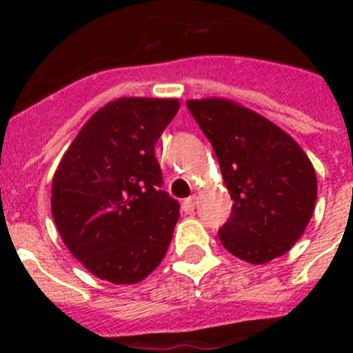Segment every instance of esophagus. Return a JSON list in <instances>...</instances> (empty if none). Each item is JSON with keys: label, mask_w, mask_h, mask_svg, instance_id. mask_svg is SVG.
<instances>
[{"label": "esophagus", "mask_w": 353, "mask_h": 353, "mask_svg": "<svg viewBox=\"0 0 353 353\" xmlns=\"http://www.w3.org/2000/svg\"><path fill=\"white\" fill-rule=\"evenodd\" d=\"M196 203H198V198H196V196L185 199V201H183V205H181L183 212H187V214H190V212H192V210L196 209Z\"/></svg>", "instance_id": "34e87169"}]
</instances>
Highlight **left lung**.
<instances>
[{"label": "left lung", "mask_w": 353, "mask_h": 353, "mask_svg": "<svg viewBox=\"0 0 353 353\" xmlns=\"http://www.w3.org/2000/svg\"><path fill=\"white\" fill-rule=\"evenodd\" d=\"M187 106L209 137L232 198L231 218L218 231L227 251L268 263L306 231L317 203V174L295 139L240 102L209 97Z\"/></svg>", "instance_id": "obj_1"}]
</instances>
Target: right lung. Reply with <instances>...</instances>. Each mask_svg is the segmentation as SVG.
<instances>
[{
  "instance_id": "right-lung-1",
  "label": "right lung",
  "mask_w": 353,
  "mask_h": 353,
  "mask_svg": "<svg viewBox=\"0 0 353 353\" xmlns=\"http://www.w3.org/2000/svg\"><path fill=\"white\" fill-rule=\"evenodd\" d=\"M177 99L121 97L97 110L52 177L51 212L69 252L97 279L137 284L165 258L179 205L161 190L154 148Z\"/></svg>"
}]
</instances>
